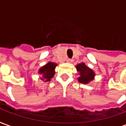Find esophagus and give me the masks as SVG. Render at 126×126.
<instances>
[{"label":"esophagus","instance_id":"1","mask_svg":"<svg viewBox=\"0 0 126 126\" xmlns=\"http://www.w3.org/2000/svg\"><path fill=\"white\" fill-rule=\"evenodd\" d=\"M67 63H71L73 62V60H72V59H68L67 60Z\"/></svg>","mask_w":126,"mask_h":126}]
</instances>
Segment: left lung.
<instances>
[{"label": "left lung", "mask_w": 126, "mask_h": 126, "mask_svg": "<svg viewBox=\"0 0 126 126\" xmlns=\"http://www.w3.org/2000/svg\"><path fill=\"white\" fill-rule=\"evenodd\" d=\"M78 74L79 77L78 78V80L79 83L84 84H88V83L92 82L94 79L95 72L92 69L86 65L84 63H81L78 64L76 66Z\"/></svg>", "instance_id": "left-lung-1"}]
</instances>
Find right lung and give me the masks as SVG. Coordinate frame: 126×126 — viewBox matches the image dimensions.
<instances>
[{
    "mask_svg": "<svg viewBox=\"0 0 126 126\" xmlns=\"http://www.w3.org/2000/svg\"><path fill=\"white\" fill-rule=\"evenodd\" d=\"M57 64L53 62H48L39 69L38 74L41 76L40 79L43 82H50L55 74V68Z\"/></svg>",
    "mask_w": 126,
    "mask_h": 126,
    "instance_id": "obj_1",
    "label": "right lung"
}]
</instances>
